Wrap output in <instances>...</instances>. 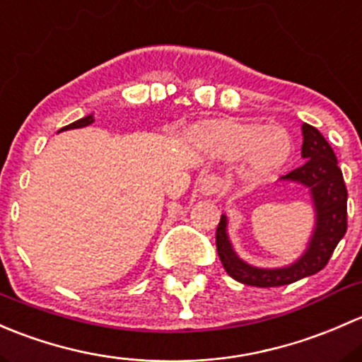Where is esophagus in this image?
<instances>
[{
    "label": "esophagus",
    "instance_id": "obj_1",
    "mask_svg": "<svg viewBox=\"0 0 362 362\" xmlns=\"http://www.w3.org/2000/svg\"><path fill=\"white\" fill-rule=\"evenodd\" d=\"M202 192L206 193V195H216V193L221 192L223 188V180L221 176H218V174H209L202 180Z\"/></svg>",
    "mask_w": 362,
    "mask_h": 362
}]
</instances>
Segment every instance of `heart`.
I'll return each instance as SVG.
<instances>
[{
	"label": "heart",
	"mask_w": 362,
	"mask_h": 362,
	"mask_svg": "<svg viewBox=\"0 0 362 362\" xmlns=\"http://www.w3.org/2000/svg\"><path fill=\"white\" fill-rule=\"evenodd\" d=\"M199 139L216 158L233 162L245 156L249 173L256 176L277 169L289 153V137L281 127L214 122L199 130Z\"/></svg>",
	"instance_id": "obj_1"
}]
</instances>
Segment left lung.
Returning <instances> with one entry per match:
<instances>
[{
  "instance_id": "1",
  "label": "left lung",
  "mask_w": 362,
  "mask_h": 362,
  "mask_svg": "<svg viewBox=\"0 0 362 362\" xmlns=\"http://www.w3.org/2000/svg\"><path fill=\"white\" fill-rule=\"evenodd\" d=\"M303 165L282 176L308 186L317 211V226L312 235L307 252L291 267L263 270L255 268L237 258L226 237V218L221 216L216 228V247L226 274L245 286L275 288L293 284L300 279L314 275L326 267L338 242L347 232V186L338 167L337 155L322 134L315 127L303 124Z\"/></svg>"
}]
</instances>
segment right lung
I'll return each instance as SVG.
<instances>
[{
	"label": "right lung",
	"instance_id": "obj_1",
	"mask_svg": "<svg viewBox=\"0 0 362 362\" xmlns=\"http://www.w3.org/2000/svg\"><path fill=\"white\" fill-rule=\"evenodd\" d=\"M92 122H94V115H88V117L81 118V120L74 122V124L66 125L64 129H61V130H68V129H80V127H87V125H90Z\"/></svg>",
	"mask_w": 362,
	"mask_h": 362
}]
</instances>
